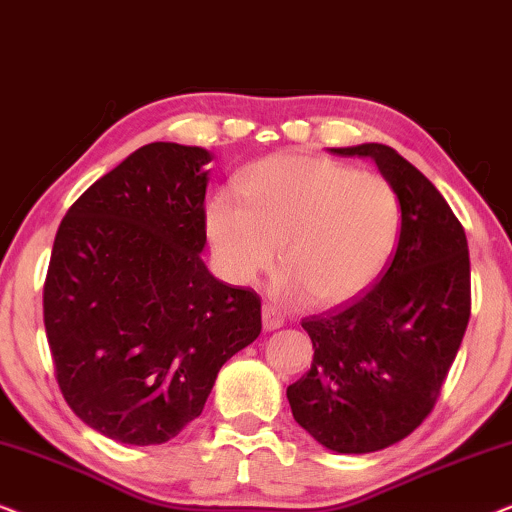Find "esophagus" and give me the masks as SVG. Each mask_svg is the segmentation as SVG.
Returning <instances> with one entry per match:
<instances>
[{
  "label": "esophagus",
  "instance_id": "obj_1",
  "mask_svg": "<svg viewBox=\"0 0 512 512\" xmlns=\"http://www.w3.org/2000/svg\"><path fill=\"white\" fill-rule=\"evenodd\" d=\"M261 319H263V328H265V331H277V328L284 326L282 312L275 310V307H272V305H265V307H263Z\"/></svg>",
  "mask_w": 512,
  "mask_h": 512
}]
</instances>
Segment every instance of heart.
<instances>
[{
    "label": "heart",
    "mask_w": 512,
    "mask_h": 512,
    "mask_svg": "<svg viewBox=\"0 0 512 512\" xmlns=\"http://www.w3.org/2000/svg\"><path fill=\"white\" fill-rule=\"evenodd\" d=\"M242 195L221 191L207 207V235L221 275L251 284L277 258V291L338 305L380 277L401 230V198L377 172L310 156L251 167Z\"/></svg>",
    "instance_id": "obj_1"
}]
</instances>
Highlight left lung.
<instances>
[{"instance_id":"1","label":"left lung","mask_w":512,"mask_h":512,"mask_svg":"<svg viewBox=\"0 0 512 512\" xmlns=\"http://www.w3.org/2000/svg\"><path fill=\"white\" fill-rule=\"evenodd\" d=\"M331 153L375 160L401 198V235L380 282L303 319L314 359L286 398L317 443L366 454L410 436L436 405L471 317V261L450 205L391 146Z\"/></svg>"}]
</instances>
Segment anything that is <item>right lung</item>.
I'll list each match as a JSON object with an SVG mask.
<instances>
[{
    "label": "right lung",
    "instance_id": "1",
    "mask_svg": "<svg viewBox=\"0 0 512 512\" xmlns=\"http://www.w3.org/2000/svg\"><path fill=\"white\" fill-rule=\"evenodd\" d=\"M212 153L146 144L69 207L44 284L55 380L90 429L160 445L200 417L216 375L261 333L254 289L202 261Z\"/></svg>",
    "mask_w": 512,
    "mask_h": 512
}]
</instances>
